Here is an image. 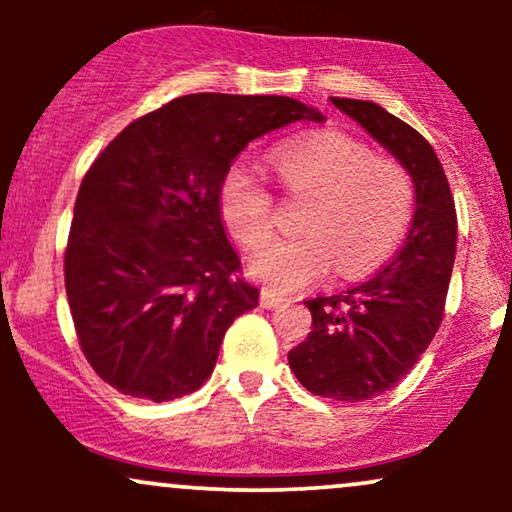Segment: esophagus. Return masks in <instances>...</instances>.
<instances>
[{
	"mask_svg": "<svg viewBox=\"0 0 512 512\" xmlns=\"http://www.w3.org/2000/svg\"><path fill=\"white\" fill-rule=\"evenodd\" d=\"M284 303H286L284 296H279V293H274V291H269V289H262V293H260V305H262V308L272 310V308H279V305H284Z\"/></svg>",
	"mask_w": 512,
	"mask_h": 512,
	"instance_id": "1",
	"label": "esophagus"
}]
</instances>
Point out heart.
Instances as JSON below:
<instances>
[{
  "label": "heart",
  "mask_w": 512,
  "mask_h": 512,
  "mask_svg": "<svg viewBox=\"0 0 512 512\" xmlns=\"http://www.w3.org/2000/svg\"><path fill=\"white\" fill-rule=\"evenodd\" d=\"M274 163L286 190L310 204L301 221L305 238L279 240L250 262L257 281L296 291L322 279L334 262L342 276H358L397 248L414 209V187L399 163L373 158L368 146L337 132L281 144ZM219 209L231 236L248 250L272 238L274 199L255 170H228Z\"/></svg>",
  "instance_id": "1"
}]
</instances>
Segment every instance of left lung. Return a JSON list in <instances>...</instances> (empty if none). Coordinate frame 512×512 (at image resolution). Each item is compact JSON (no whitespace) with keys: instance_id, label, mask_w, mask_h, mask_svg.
Listing matches in <instances>:
<instances>
[{"instance_id":"8db88e82","label":"left lung","mask_w":512,"mask_h":512,"mask_svg":"<svg viewBox=\"0 0 512 512\" xmlns=\"http://www.w3.org/2000/svg\"><path fill=\"white\" fill-rule=\"evenodd\" d=\"M414 182V219L392 262L346 291L305 301L313 332L289 351V366L313 395L366 402L414 368L443 322L455 262L457 216L433 146L378 103L330 98Z\"/></svg>"}]
</instances>
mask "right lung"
<instances>
[{"instance_id":"add662e5","label":"right lung","mask_w":512,"mask_h":512,"mask_svg":"<svg viewBox=\"0 0 512 512\" xmlns=\"http://www.w3.org/2000/svg\"><path fill=\"white\" fill-rule=\"evenodd\" d=\"M325 122L289 96L190 93L127 125L84 175L64 286L93 370L129 397L170 402L207 383L223 334L257 305L219 192L252 139Z\"/></svg>"}]
</instances>
